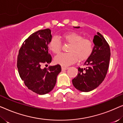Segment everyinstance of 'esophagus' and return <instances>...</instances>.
I'll list each match as a JSON object with an SVG mask.
<instances>
[{
	"label": "esophagus",
	"instance_id": "esophagus-1",
	"mask_svg": "<svg viewBox=\"0 0 123 123\" xmlns=\"http://www.w3.org/2000/svg\"><path fill=\"white\" fill-rule=\"evenodd\" d=\"M68 67H62V70H65L68 69Z\"/></svg>",
	"mask_w": 123,
	"mask_h": 123
}]
</instances>
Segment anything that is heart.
<instances>
[{
    "label": "heart",
    "mask_w": 123,
    "mask_h": 123,
    "mask_svg": "<svg viewBox=\"0 0 123 123\" xmlns=\"http://www.w3.org/2000/svg\"><path fill=\"white\" fill-rule=\"evenodd\" d=\"M62 38L69 45L68 53H62L54 58L56 64L63 66H68L75 63L78 59L83 62L88 59L91 55L93 49L92 41L88 38H85L81 34L75 32H69L62 35ZM48 48L54 54H58L62 50V45L57 36L52 37L48 44Z\"/></svg>",
    "instance_id": "1"
}]
</instances>
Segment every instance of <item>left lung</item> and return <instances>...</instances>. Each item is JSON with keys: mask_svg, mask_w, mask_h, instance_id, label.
Segmentation results:
<instances>
[{"mask_svg": "<svg viewBox=\"0 0 123 123\" xmlns=\"http://www.w3.org/2000/svg\"><path fill=\"white\" fill-rule=\"evenodd\" d=\"M93 41V52L84 64L87 67H79L78 74L72 80L75 88L82 92H89L97 88L104 80L108 70L111 55L109 43L99 32L95 35Z\"/></svg>", "mask_w": 123, "mask_h": 123, "instance_id": "left-lung-1", "label": "left lung"}]
</instances>
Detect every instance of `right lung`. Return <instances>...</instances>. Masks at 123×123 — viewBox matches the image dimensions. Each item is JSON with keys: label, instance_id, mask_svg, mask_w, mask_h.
I'll list each match as a JSON object with an SVG mask.
<instances>
[{"label": "right lung", "instance_id": "add662e5", "mask_svg": "<svg viewBox=\"0 0 123 123\" xmlns=\"http://www.w3.org/2000/svg\"><path fill=\"white\" fill-rule=\"evenodd\" d=\"M52 37L49 28L38 30L30 35L22 45L17 56V68L21 80L29 90L45 95L54 87L61 66L56 64L48 69L43 65L51 63L48 44Z\"/></svg>", "mask_w": 123, "mask_h": 123}]
</instances>
